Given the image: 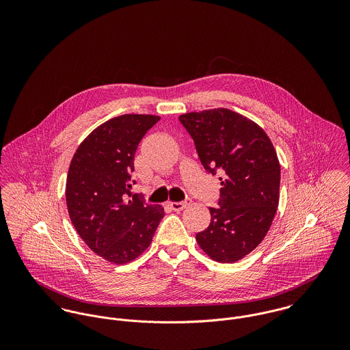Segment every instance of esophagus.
I'll use <instances>...</instances> for the list:
<instances>
[{
    "mask_svg": "<svg viewBox=\"0 0 350 350\" xmlns=\"http://www.w3.org/2000/svg\"><path fill=\"white\" fill-rule=\"evenodd\" d=\"M187 204H189V200H185V202H170V207L172 210H175V211L183 210Z\"/></svg>",
    "mask_w": 350,
    "mask_h": 350,
    "instance_id": "34e87169",
    "label": "esophagus"
}]
</instances>
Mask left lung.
<instances>
[{"mask_svg":"<svg viewBox=\"0 0 350 350\" xmlns=\"http://www.w3.org/2000/svg\"><path fill=\"white\" fill-rule=\"evenodd\" d=\"M207 172L221 174L218 207L197 243L210 258L236 262L268 233L279 204L280 164L267 133L250 118L218 107L179 116Z\"/></svg>","mask_w":350,"mask_h":350,"instance_id":"1","label":"left lung"}]
</instances>
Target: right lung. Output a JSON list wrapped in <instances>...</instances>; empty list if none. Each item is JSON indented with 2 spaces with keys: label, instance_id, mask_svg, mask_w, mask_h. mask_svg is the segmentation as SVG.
Returning a JSON list of instances; mask_svg holds the SVG:
<instances>
[{
  "label": "right lung",
  "instance_id": "1",
  "mask_svg": "<svg viewBox=\"0 0 350 350\" xmlns=\"http://www.w3.org/2000/svg\"><path fill=\"white\" fill-rule=\"evenodd\" d=\"M160 120L124 114L96 128L75 150L66 180L71 222L85 244L111 264H126L150 247L164 208L132 194L135 153Z\"/></svg>",
  "mask_w": 350,
  "mask_h": 350
}]
</instances>
